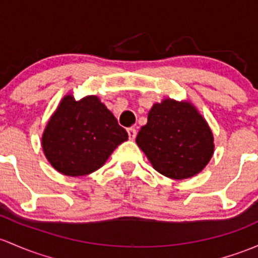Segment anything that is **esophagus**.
Masks as SVG:
<instances>
[{"mask_svg": "<svg viewBox=\"0 0 258 258\" xmlns=\"http://www.w3.org/2000/svg\"><path fill=\"white\" fill-rule=\"evenodd\" d=\"M127 134H128V137H130V140H135V138H136V136H137V131H136V128H128L127 130Z\"/></svg>", "mask_w": 258, "mask_h": 258, "instance_id": "esophagus-1", "label": "esophagus"}]
</instances>
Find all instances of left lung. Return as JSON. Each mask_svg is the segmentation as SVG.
I'll return each mask as SVG.
<instances>
[{"instance_id": "1", "label": "left lung", "mask_w": 258, "mask_h": 258, "mask_svg": "<svg viewBox=\"0 0 258 258\" xmlns=\"http://www.w3.org/2000/svg\"><path fill=\"white\" fill-rule=\"evenodd\" d=\"M136 142L154 169L172 179L202 172L214 152L213 134L202 115L189 102L170 99L153 105Z\"/></svg>"}]
</instances>
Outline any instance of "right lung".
Wrapping results in <instances>:
<instances>
[{
  "instance_id": "add662e5",
  "label": "right lung",
  "mask_w": 258,
  "mask_h": 258,
  "mask_svg": "<svg viewBox=\"0 0 258 258\" xmlns=\"http://www.w3.org/2000/svg\"><path fill=\"white\" fill-rule=\"evenodd\" d=\"M127 138L126 130L96 96L75 101L68 95L48 122L42 145L58 172L80 177L99 169Z\"/></svg>"
}]
</instances>
